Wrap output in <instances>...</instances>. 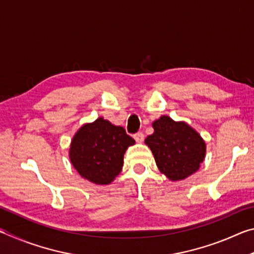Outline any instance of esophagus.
Here are the masks:
<instances>
[{
  "mask_svg": "<svg viewBox=\"0 0 254 254\" xmlns=\"http://www.w3.org/2000/svg\"><path fill=\"white\" fill-rule=\"evenodd\" d=\"M133 137H134V140L136 142H143L144 140V134L142 132H137L135 134H133Z\"/></svg>",
  "mask_w": 254,
  "mask_h": 254,
  "instance_id": "obj_1",
  "label": "esophagus"
}]
</instances>
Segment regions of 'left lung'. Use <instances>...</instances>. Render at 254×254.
Wrapping results in <instances>:
<instances>
[{
    "mask_svg": "<svg viewBox=\"0 0 254 254\" xmlns=\"http://www.w3.org/2000/svg\"><path fill=\"white\" fill-rule=\"evenodd\" d=\"M152 127L145 144L151 149L159 170L171 180H183L198 170L206 145L200 135L185 122L163 115Z\"/></svg>",
    "mask_w": 254,
    "mask_h": 254,
    "instance_id": "8db88e82",
    "label": "left lung"
}]
</instances>
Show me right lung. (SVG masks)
I'll list each match as a JSON object with an SVG mask.
<instances>
[{
	"label": "right lung",
	"mask_w": 254,
	"mask_h": 254,
	"mask_svg": "<svg viewBox=\"0 0 254 254\" xmlns=\"http://www.w3.org/2000/svg\"><path fill=\"white\" fill-rule=\"evenodd\" d=\"M134 140L122 127L98 118L81 127L71 141L69 157L81 177L94 184H110L122 170L123 157Z\"/></svg>",
	"instance_id": "obj_1"
}]
</instances>
